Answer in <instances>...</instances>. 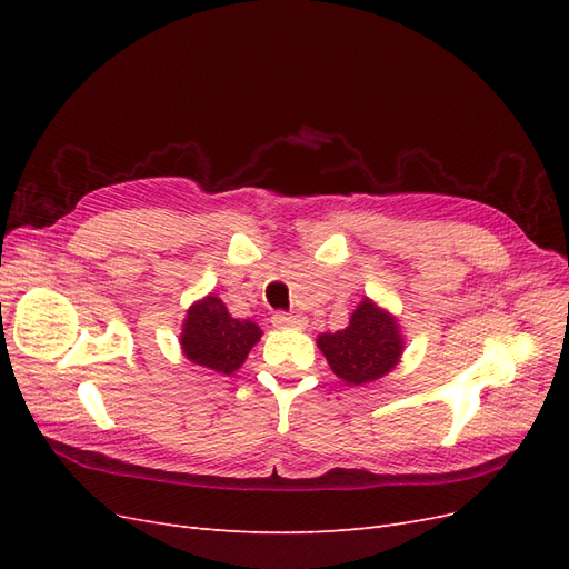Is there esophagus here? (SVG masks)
<instances>
[{
	"label": "esophagus",
	"instance_id": "34e87169",
	"mask_svg": "<svg viewBox=\"0 0 569 569\" xmlns=\"http://www.w3.org/2000/svg\"><path fill=\"white\" fill-rule=\"evenodd\" d=\"M272 325L280 327V330H282V327H301V325H306V320H303V316L280 311V313L272 316Z\"/></svg>",
	"mask_w": 569,
	"mask_h": 569
}]
</instances>
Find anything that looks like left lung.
Wrapping results in <instances>:
<instances>
[{"label":"left lung","mask_w":569,"mask_h":569,"mask_svg":"<svg viewBox=\"0 0 569 569\" xmlns=\"http://www.w3.org/2000/svg\"><path fill=\"white\" fill-rule=\"evenodd\" d=\"M403 343L396 318L368 297L351 313L349 327L318 337V347L332 372L356 387L391 372L401 360Z\"/></svg>","instance_id":"left-lung-1"}]
</instances>
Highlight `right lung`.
I'll return each mask as SVG.
<instances>
[{
    "mask_svg": "<svg viewBox=\"0 0 569 569\" xmlns=\"http://www.w3.org/2000/svg\"><path fill=\"white\" fill-rule=\"evenodd\" d=\"M261 335V327L256 322L232 318L228 306L216 295H209L189 306L180 343L182 353L192 363L232 375L237 368H242Z\"/></svg>",
    "mask_w": 569,
    "mask_h": 569,
    "instance_id": "1",
    "label": "right lung"
}]
</instances>
